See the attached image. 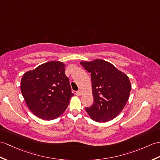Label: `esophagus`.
<instances>
[{
    "label": "esophagus",
    "mask_w": 160,
    "mask_h": 160,
    "mask_svg": "<svg viewBox=\"0 0 160 160\" xmlns=\"http://www.w3.org/2000/svg\"><path fill=\"white\" fill-rule=\"evenodd\" d=\"M76 95H77L78 96H80V95H81V94H82V91H81V90H78V91L76 92Z\"/></svg>",
    "instance_id": "esophagus-1"
}]
</instances>
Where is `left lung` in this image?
I'll list each match as a JSON object with an SVG mask.
<instances>
[{"instance_id":"obj_1","label":"left lung","mask_w":160,"mask_h":160,"mask_svg":"<svg viewBox=\"0 0 160 160\" xmlns=\"http://www.w3.org/2000/svg\"><path fill=\"white\" fill-rule=\"evenodd\" d=\"M80 64L91 77L94 102L85 108L87 112L97 122L113 119L128 102L132 87L129 78L111 63L100 59Z\"/></svg>"}]
</instances>
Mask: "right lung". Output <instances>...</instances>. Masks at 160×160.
<instances>
[{
	"label": "right lung",
	"mask_w": 160,
	"mask_h": 160,
	"mask_svg": "<svg viewBox=\"0 0 160 160\" xmlns=\"http://www.w3.org/2000/svg\"><path fill=\"white\" fill-rule=\"evenodd\" d=\"M64 63L50 61L26 72L22 78L21 92L31 112L43 120H52L64 112L72 92Z\"/></svg>",
	"instance_id": "obj_1"
}]
</instances>
